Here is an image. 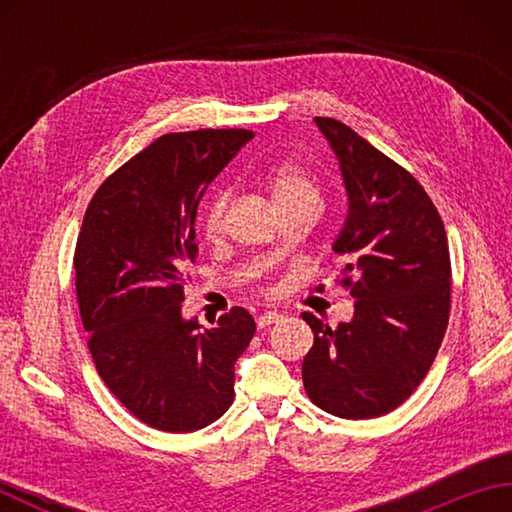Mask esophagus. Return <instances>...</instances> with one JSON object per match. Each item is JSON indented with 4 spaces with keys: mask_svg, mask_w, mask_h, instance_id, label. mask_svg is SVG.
Returning <instances> with one entry per match:
<instances>
[{
    "mask_svg": "<svg viewBox=\"0 0 512 512\" xmlns=\"http://www.w3.org/2000/svg\"><path fill=\"white\" fill-rule=\"evenodd\" d=\"M277 321H281V314L275 312V310L262 312V314H259V317H257V325H259V328H266V325H273V323H277Z\"/></svg>",
    "mask_w": 512,
    "mask_h": 512,
    "instance_id": "34e87169",
    "label": "esophagus"
}]
</instances>
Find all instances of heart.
Listing matches in <instances>:
<instances>
[{"instance_id":"1","label":"heart","mask_w":512,"mask_h":512,"mask_svg":"<svg viewBox=\"0 0 512 512\" xmlns=\"http://www.w3.org/2000/svg\"><path fill=\"white\" fill-rule=\"evenodd\" d=\"M266 182L279 211H286V209H292V206H301V204H319L317 182H314V178L306 169L299 165H292V162L277 165L268 173ZM228 198H231V193L226 189H220L209 200V204H206L204 215H202V226L209 235L220 233V228L224 224Z\"/></svg>"}]
</instances>
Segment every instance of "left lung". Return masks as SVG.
<instances>
[{"mask_svg": "<svg viewBox=\"0 0 512 512\" xmlns=\"http://www.w3.org/2000/svg\"><path fill=\"white\" fill-rule=\"evenodd\" d=\"M314 123L328 140L347 193L332 250L343 257L354 317L314 332L301 374L310 400L347 420L402 405L427 376L451 306V259L440 213L418 180L334 118Z\"/></svg>", "mask_w": 512, "mask_h": 512, "instance_id": "left-lung-1", "label": "left lung"}]
</instances>
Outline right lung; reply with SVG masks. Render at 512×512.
I'll use <instances>...</instances> for the list:
<instances>
[{"label":"right lung","mask_w":512,"mask_h":512,"mask_svg":"<svg viewBox=\"0 0 512 512\" xmlns=\"http://www.w3.org/2000/svg\"><path fill=\"white\" fill-rule=\"evenodd\" d=\"M253 136H160L101 184L76 239V299L96 372L160 431H198L231 407L235 361L255 334L244 308L209 330L182 317L184 268L198 257V204Z\"/></svg>","instance_id":"right-lung-1"}]
</instances>
